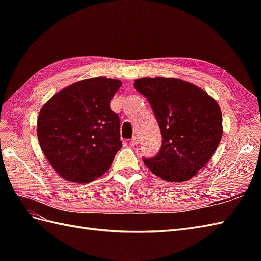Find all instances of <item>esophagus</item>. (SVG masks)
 I'll list each match as a JSON object with an SVG mask.
<instances>
[{"mask_svg":"<svg viewBox=\"0 0 261 261\" xmlns=\"http://www.w3.org/2000/svg\"><path fill=\"white\" fill-rule=\"evenodd\" d=\"M139 142H140V139H139V137H138V136H135V137L131 139V145H132V146H137Z\"/></svg>","mask_w":261,"mask_h":261,"instance_id":"obj_1","label":"esophagus"}]
</instances>
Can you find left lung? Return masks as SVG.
Here are the masks:
<instances>
[{
  "instance_id": "1",
  "label": "left lung",
  "mask_w": 261,
  "mask_h": 261,
  "mask_svg": "<svg viewBox=\"0 0 261 261\" xmlns=\"http://www.w3.org/2000/svg\"><path fill=\"white\" fill-rule=\"evenodd\" d=\"M134 86L150 103L163 137L158 153L143 163L165 180H190L208 163L222 138L218 102L178 79L143 77Z\"/></svg>"
}]
</instances>
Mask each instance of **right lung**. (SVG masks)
I'll use <instances>...</instances> for the list:
<instances>
[{
    "mask_svg": "<svg viewBox=\"0 0 261 261\" xmlns=\"http://www.w3.org/2000/svg\"><path fill=\"white\" fill-rule=\"evenodd\" d=\"M121 84L107 77L76 82L41 108L39 143L49 164L66 180L90 182L112 165L122 141L120 118L110 102Z\"/></svg>",
    "mask_w": 261,
    "mask_h": 261,
    "instance_id": "add662e5",
    "label": "right lung"
}]
</instances>
